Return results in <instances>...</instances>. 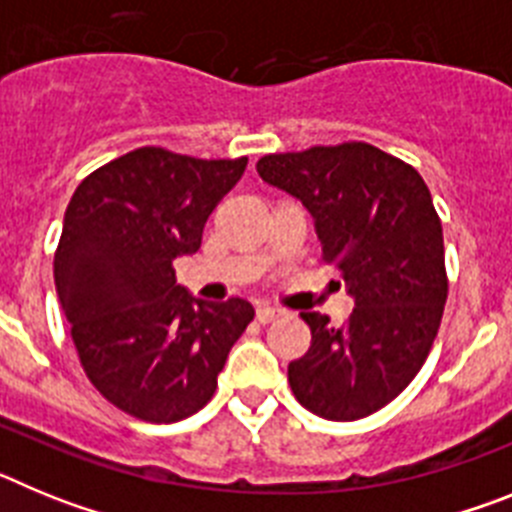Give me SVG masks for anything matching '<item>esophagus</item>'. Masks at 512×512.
<instances>
[{
	"label": "esophagus",
	"mask_w": 512,
	"mask_h": 512,
	"mask_svg": "<svg viewBox=\"0 0 512 512\" xmlns=\"http://www.w3.org/2000/svg\"><path fill=\"white\" fill-rule=\"evenodd\" d=\"M279 315H282V310L279 307H271V305H259L256 307V320L259 323H271V320H277Z\"/></svg>",
	"instance_id": "1"
}]
</instances>
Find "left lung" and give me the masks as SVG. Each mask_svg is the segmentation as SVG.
Segmentation results:
<instances>
[{
    "label": "left lung",
    "instance_id": "obj_1",
    "mask_svg": "<svg viewBox=\"0 0 512 512\" xmlns=\"http://www.w3.org/2000/svg\"><path fill=\"white\" fill-rule=\"evenodd\" d=\"M256 171L307 207L356 302L343 325L302 312L312 343L289 364V387L325 420L377 413L428 359L449 295L431 192L413 166L356 140L271 153Z\"/></svg>",
    "mask_w": 512,
    "mask_h": 512
}]
</instances>
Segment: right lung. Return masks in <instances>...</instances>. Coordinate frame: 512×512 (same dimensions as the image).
Listing matches in <instances>:
<instances>
[{"mask_svg":"<svg viewBox=\"0 0 512 512\" xmlns=\"http://www.w3.org/2000/svg\"><path fill=\"white\" fill-rule=\"evenodd\" d=\"M246 164L135 148L92 171L66 207L58 300L89 382L133 418L176 423L205 408L253 320L251 302L197 300L174 271Z\"/></svg>","mask_w":512,"mask_h":512,"instance_id":"right-lung-1","label":"right lung"}]
</instances>
